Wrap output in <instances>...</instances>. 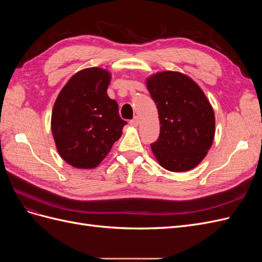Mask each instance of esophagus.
<instances>
[{
	"mask_svg": "<svg viewBox=\"0 0 262 262\" xmlns=\"http://www.w3.org/2000/svg\"><path fill=\"white\" fill-rule=\"evenodd\" d=\"M130 124L132 125V126H138L139 125V118L138 117H134L132 120L130 121Z\"/></svg>",
	"mask_w": 262,
	"mask_h": 262,
	"instance_id": "esophagus-1",
	"label": "esophagus"
}]
</instances>
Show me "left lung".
<instances>
[{"mask_svg": "<svg viewBox=\"0 0 262 262\" xmlns=\"http://www.w3.org/2000/svg\"><path fill=\"white\" fill-rule=\"evenodd\" d=\"M146 86L161 124L160 137L150 144L158 164L173 172L193 169L207 156L215 134L210 101L191 77L175 71L148 76Z\"/></svg>", "mask_w": 262, "mask_h": 262, "instance_id": "obj_1", "label": "left lung"}]
</instances>
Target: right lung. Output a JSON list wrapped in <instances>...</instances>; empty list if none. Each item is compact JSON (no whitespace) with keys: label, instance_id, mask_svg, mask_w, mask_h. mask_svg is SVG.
Listing matches in <instances>:
<instances>
[{"label":"right lung","instance_id":"add662e5","mask_svg":"<svg viewBox=\"0 0 262 262\" xmlns=\"http://www.w3.org/2000/svg\"><path fill=\"white\" fill-rule=\"evenodd\" d=\"M109 71L87 68L63 86L51 115V131L58 153L75 168H95L120 139L126 122L117 101L109 98Z\"/></svg>","mask_w":262,"mask_h":262}]
</instances>
